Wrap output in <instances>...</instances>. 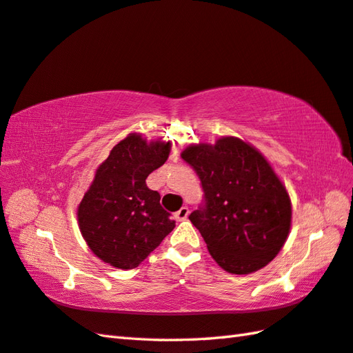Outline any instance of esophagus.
Listing matches in <instances>:
<instances>
[{
	"instance_id": "1",
	"label": "esophagus",
	"mask_w": 353,
	"mask_h": 353,
	"mask_svg": "<svg viewBox=\"0 0 353 353\" xmlns=\"http://www.w3.org/2000/svg\"><path fill=\"white\" fill-rule=\"evenodd\" d=\"M188 215H190V209H188L186 206H183V208H180L176 214H174V216H176V219L177 221H183V219H186L188 218Z\"/></svg>"
}]
</instances>
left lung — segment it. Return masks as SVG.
I'll use <instances>...</instances> for the list:
<instances>
[{
  "label": "left lung",
  "mask_w": 353,
  "mask_h": 353,
  "mask_svg": "<svg viewBox=\"0 0 353 353\" xmlns=\"http://www.w3.org/2000/svg\"><path fill=\"white\" fill-rule=\"evenodd\" d=\"M199 176L201 206L190 215L210 256L227 272H256L274 260L288 239L289 194L272 167L252 145L234 137L182 153Z\"/></svg>",
  "instance_id": "left-lung-1"
}]
</instances>
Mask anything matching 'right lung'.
<instances>
[{
	"label": "right lung",
	"mask_w": 353,
	"mask_h": 353,
	"mask_svg": "<svg viewBox=\"0 0 353 353\" xmlns=\"http://www.w3.org/2000/svg\"><path fill=\"white\" fill-rule=\"evenodd\" d=\"M168 154L170 143L149 144L141 135L130 134L96 170L78 208V223L90 250L105 263L137 268L174 228L159 192L145 185L147 176Z\"/></svg>",
	"instance_id": "obj_1"
}]
</instances>
